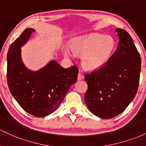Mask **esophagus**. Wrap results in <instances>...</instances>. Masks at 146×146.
Here are the masks:
<instances>
[{"label": "esophagus", "mask_w": 146, "mask_h": 146, "mask_svg": "<svg viewBox=\"0 0 146 146\" xmlns=\"http://www.w3.org/2000/svg\"><path fill=\"white\" fill-rule=\"evenodd\" d=\"M77 79L78 80H82L84 79V76L82 74L81 72L79 73V74H78V76H77Z\"/></svg>", "instance_id": "1"}]
</instances>
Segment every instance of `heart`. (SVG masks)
<instances>
[{
  "mask_svg": "<svg viewBox=\"0 0 146 146\" xmlns=\"http://www.w3.org/2000/svg\"><path fill=\"white\" fill-rule=\"evenodd\" d=\"M115 42L112 37L99 33H92L73 39L70 42L72 51L76 55H82L83 66L89 70L101 68L106 65L115 51ZM65 56H70L68 51Z\"/></svg>",
  "mask_w": 146,
  "mask_h": 146,
  "instance_id": "1",
  "label": "heart"
}]
</instances>
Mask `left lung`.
Wrapping results in <instances>:
<instances>
[{
    "label": "left lung",
    "instance_id": "obj_1",
    "mask_svg": "<svg viewBox=\"0 0 146 146\" xmlns=\"http://www.w3.org/2000/svg\"><path fill=\"white\" fill-rule=\"evenodd\" d=\"M118 46L101 68L85 74L88 84L84 100L96 116L109 119L125 111L135 97L140 79L141 59L129 34L115 30Z\"/></svg>",
    "mask_w": 146,
    "mask_h": 146
}]
</instances>
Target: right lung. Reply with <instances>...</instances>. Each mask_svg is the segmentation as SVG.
Returning a JSON list of instances; mask_svg holds the SVG:
<instances>
[{
  "instance_id": "obj_1",
  "label": "right lung",
  "mask_w": 146,
  "mask_h": 146,
  "mask_svg": "<svg viewBox=\"0 0 146 146\" xmlns=\"http://www.w3.org/2000/svg\"><path fill=\"white\" fill-rule=\"evenodd\" d=\"M33 29H27L9 48L7 80L12 96L21 108L35 117H45L56 111L70 86L77 79L76 65L63 68L52 60L39 71L26 69L21 58V46Z\"/></svg>"
}]
</instances>
